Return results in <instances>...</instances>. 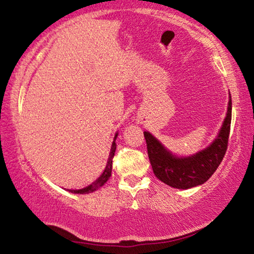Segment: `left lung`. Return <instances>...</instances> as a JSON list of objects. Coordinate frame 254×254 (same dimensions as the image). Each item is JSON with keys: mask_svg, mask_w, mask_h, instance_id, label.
I'll return each mask as SVG.
<instances>
[{"mask_svg": "<svg viewBox=\"0 0 254 254\" xmlns=\"http://www.w3.org/2000/svg\"><path fill=\"white\" fill-rule=\"evenodd\" d=\"M232 122V98L229 99L227 117L217 138L208 148L189 157H177L151 133L144 131L148 156L154 174L161 180L176 189H190L204 184L210 178L222 162L228 147V138Z\"/></svg>", "mask_w": 254, "mask_h": 254, "instance_id": "8db88e82", "label": "left lung"}]
</instances>
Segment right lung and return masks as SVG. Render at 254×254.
<instances>
[{"label":"right lung","instance_id":"add662e5","mask_svg":"<svg viewBox=\"0 0 254 254\" xmlns=\"http://www.w3.org/2000/svg\"><path fill=\"white\" fill-rule=\"evenodd\" d=\"M118 133H116L115 136V141H113L112 143V147H111V153H110V156H109V161H107V165H106V168H105L104 173L101 174L100 177L98 178L97 180H95L94 183L92 184V185L87 186V188L84 189H81V190H70L72 193H89V192H93L95 190H98L100 186H103L105 183L107 182V180L110 179L111 177V172H112V161H113V156H115V151H116V138H117Z\"/></svg>","mask_w":254,"mask_h":254}]
</instances>
